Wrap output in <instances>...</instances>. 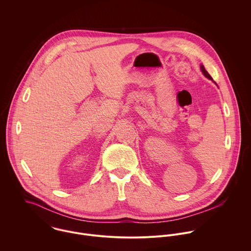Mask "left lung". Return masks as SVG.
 Segmentation results:
<instances>
[{"mask_svg":"<svg viewBox=\"0 0 251 251\" xmlns=\"http://www.w3.org/2000/svg\"><path fill=\"white\" fill-rule=\"evenodd\" d=\"M201 71L203 72V74L206 76V77H208L209 79H211V80H213V78H212V76L208 73V72L205 70V68H204V66H201Z\"/></svg>","mask_w":251,"mask_h":251,"instance_id":"obj_1","label":"left lung"}]
</instances>
